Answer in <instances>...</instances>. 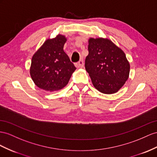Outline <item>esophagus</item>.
Returning <instances> with one entry per match:
<instances>
[{"label": "esophagus", "instance_id": "obj_1", "mask_svg": "<svg viewBox=\"0 0 157 157\" xmlns=\"http://www.w3.org/2000/svg\"><path fill=\"white\" fill-rule=\"evenodd\" d=\"M83 60H79V61L75 63V66L77 67H83Z\"/></svg>", "mask_w": 157, "mask_h": 157}]
</instances>
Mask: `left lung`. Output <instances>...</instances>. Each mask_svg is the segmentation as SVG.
Instances as JSON below:
<instances>
[{
  "instance_id": "8db88e82",
  "label": "left lung",
  "mask_w": 157,
  "mask_h": 157,
  "mask_svg": "<svg viewBox=\"0 0 157 157\" xmlns=\"http://www.w3.org/2000/svg\"><path fill=\"white\" fill-rule=\"evenodd\" d=\"M85 67L94 87L105 94L116 93L128 78L130 65L121 49L111 40L90 38Z\"/></svg>"
}]
</instances>
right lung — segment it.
Listing matches in <instances>:
<instances>
[{
    "mask_svg": "<svg viewBox=\"0 0 157 157\" xmlns=\"http://www.w3.org/2000/svg\"><path fill=\"white\" fill-rule=\"evenodd\" d=\"M66 42L58 34L48 39L32 58L30 70L33 82L40 89L54 91L65 87L76 67L63 51Z\"/></svg>",
    "mask_w": 157,
    "mask_h": 157,
    "instance_id": "1",
    "label": "right lung"
}]
</instances>
